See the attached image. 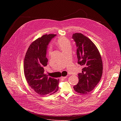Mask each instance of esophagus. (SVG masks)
<instances>
[{"instance_id": "esophagus-1", "label": "esophagus", "mask_w": 121, "mask_h": 121, "mask_svg": "<svg viewBox=\"0 0 121 121\" xmlns=\"http://www.w3.org/2000/svg\"><path fill=\"white\" fill-rule=\"evenodd\" d=\"M66 78H67V76H62V77H61V79H66Z\"/></svg>"}]
</instances>
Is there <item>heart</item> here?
<instances>
[{
  "instance_id": "1",
  "label": "heart",
  "mask_w": 121,
  "mask_h": 121,
  "mask_svg": "<svg viewBox=\"0 0 121 121\" xmlns=\"http://www.w3.org/2000/svg\"><path fill=\"white\" fill-rule=\"evenodd\" d=\"M57 45L59 48L65 52L71 48V42L69 39L66 37H60L57 40ZM52 52V48L49 49V54H50Z\"/></svg>"
}]
</instances>
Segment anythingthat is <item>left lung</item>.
<instances>
[{
    "label": "left lung",
    "instance_id": "1",
    "mask_svg": "<svg viewBox=\"0 0 121 121\" xmlns=\"http://www.w3.org/2000/svg\"><path fill=\"white\" fill-rule=\"evenodd\" d=\"M72 38L76 43L78 63L83 66L78 75L79 82L73 86L78 93L86 94L93 90L100 82L103 74L102 57L95 44L81 33H75Z\"/></svg>",
    "mask_w": 121,
    "mask_h": 121
}]
</instances>
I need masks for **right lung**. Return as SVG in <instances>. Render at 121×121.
<instances>
[{
	"label": "right lung",
	"mask_w": 121,
	"mask_h": 121,
	"mask_svg": "<svg viewBox=\"0 0 121 121\" xmlns=\"http://www.w3.org/2000/svg\"><path fill=\"white\" fill-rule=\"evenodd\" d=\"M56 35H43L33 41L29 47L24 59V71L27 82L35 92L40 95H48L59 89V79L48 78L44 74L48 65L47 46Z\"/></svg>",
	"instance_id": "obj_1"
}]
</instances>
